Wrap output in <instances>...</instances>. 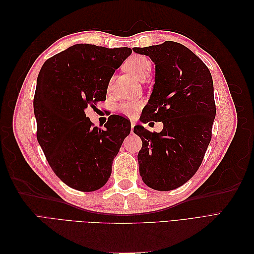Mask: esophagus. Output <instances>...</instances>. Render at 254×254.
<instances>
[{
  "mask_svg": "<svg viewBox=\"0 0 254 254\" xmlns=\"http://www.w3.org/2000/svg\"><path fill=\"white\" fill-rule=\"evenodd\" d=\"M134 126H135V121H134V120H131V132L133 131Z\"/></svg>",
  "mask_w": 254,
  "mask_h": 254,
  "instance_id": "obj_1",
  "label": "esophagus"
}]
</instances>
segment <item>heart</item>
<instances>
[{
  "instance_id": "heart-1",
  "label": "heart",
  "mask_w": 254,
  "mask_h": 254,
  "mask_svg": "<svg viewBox=\"0 0 254 254\" xmlns=\"http://www.w3.org/2000/svg\"><path fill=\"white\" fill-rule=\"evenodd\" d=\"M126 70L139 80H145L150 73V60L143 55H133L125 64ZM142 106L141 102H123L118 105L117 109L125 115H133Z\"/></svg>"
}]
</instances>
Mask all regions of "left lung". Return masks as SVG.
<instances>
[{"instance_id": "obj_1", "label": "left lung", "mask_w": 254, "mask_h": 254, "mask_svg": "<svg viewBox=\"0 0 254 254\" xmlns=\"http://www.w3.org/2000/svg\"><path fill=\"white\" fill-rule=\"evenodd\" d=\"M132 50L156 64L152 93L140 120L163 123L161 132L134 126L143 143L137 155L140 175L153 190H175L195 175L211 142L216 114L212 75L200 58L178 42Z\"/></svg>"}]
</instances>
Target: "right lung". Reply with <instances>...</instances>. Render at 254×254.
Wrapping results in <instances>:
<instances>
[{
    "label": "right lung",
    "instance_id": "right-lung-1",
    "mask_svg": "<svg viewBox=\"0 0 254 254\" xmlns=\"http://www.w3.org/2000/svg\"><path fill=\"white\" fill-rule=\"evenodd\" d=\"M131 49L75 44L43 64L37 78L34 112L37 139L53 172L81 191L103 188L130 121L112 114L106 129L86 117L88 107L105 101L109 81Z\"/></svg>",
    "mask_w": 254,
    "mask_h": 254
}]
</instances>
